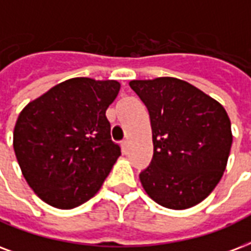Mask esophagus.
Masks as SVG:
<instances>
[{
  "instance_id": "obj_1",
  "label": "esophagus",
  "mask_w": 251,
  "mask_h": 251,
  "mask_svg": "<svg viewBox=\"0 0 251 251\" xmlns=\"http://www.w3.org/2000/svg\"><path fill=\"white\" fill-rule=\"evenodd\" d=\"M121 147H122V151H124V152H126V151H127V147H129V141H127V139L122 141Z\"/></svg>"
}]
</instances>
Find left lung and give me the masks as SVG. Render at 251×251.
<instances>
[{
	"label": "left lung",
	"mask_w": 251,
	"mask_h": 251,
	"mask_svg": "<svg viewBox=\"0 0 251 251\" xmlns=\"http://www.w3.org/2000/svg\"><path fill=\"white\" fill-rule=\"evenodd\" d=\"M149 109L154 155L141 172L143 189L164 208L198 205L219 184L226 168L233 135L219 101L176 77L131 80Z\"/></svg>",
	"instance_id": "obj_1"
}]
</instances>
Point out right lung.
I'll return each instance as SVG.
<instances>
[{
    "label": "right lung",
    "mask_w": 251,
    "mask_h": 251,
    "mask_svg": "<svg viewBox=\"0 0 251 251\" xmlns=\"http://www.w3.org/2000/svg\"><path fill=\"white\" fill-rule=\"evenodd\" d=\"M120 88L116 80L74 77L19 113L15 156L30 188L49 205L72 209L100 191L121 155L105 116Z\"/></svg>",
    "instance_id": "obj_1"
}]
</instances>
